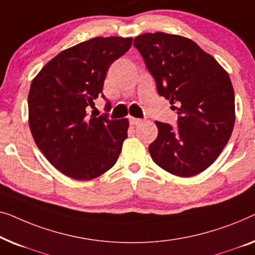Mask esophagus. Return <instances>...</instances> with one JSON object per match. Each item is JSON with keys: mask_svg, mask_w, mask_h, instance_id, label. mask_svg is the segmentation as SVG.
I'll use <instances>...</instances> for the list:
<instances>
[{"mask_svg": "<svg viewBox=\"0 0 255 255\" xmlns=\"http://www.w3.org/2000/svg\"><path fill=\"white\" fill-rule=\"evenodd\" d=\"M129 123H130V125H132V126H136V125L141 124L142 120L141 119H137V118L130 117V118H129Z\"/></svg>", "mask_w": 255, "mask_h": 255, "instance_id": "obj_1", "label": "esophagus"}]
</instances>
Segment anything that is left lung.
Listing matches in <instances>:
<instances>
[{"label":"left lung","mask_w":255,"mask_h":255,"mask_svg":"<svg viewBox=\"0 0 255 255\" xmlns=\"http://www.w3.org/2000/svg\"><path fill=\"white\" fill-rule=\"evenodd\" d=\"M134 46L155 78L157 91L178 113V128L156 121L149 152L159 167L192 177L213 164L234 130L235 92L229 74L191 39L144 33Z\"/></svg>","instance_id":"obj_1"}]
</instances>
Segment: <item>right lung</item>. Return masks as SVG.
Listing matches in <instances>:
<instances>
[{
  "label": "right lung",
  "instance_id": "right-lung-1",
  "mask_svg": "<svg viewBox=\"0 0 255 255\" xmlns=\"http://www.w3.org/2000/svg\"><path fill=\"white\" fill-rule=\"evenodd\" d=\"M131 38L97 37L64 49L33 78L28 125L35 144L53 166L76 180H91L118 160L127 138V119L88 116L103 95L111 64L131 46ZM111 109L110 102L106 104Z\"/></svg>",
  "mask_w": 255,
  "mask_h": 255
}]
</instances>
